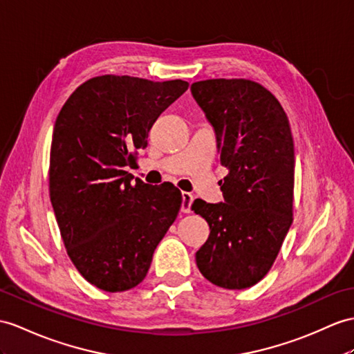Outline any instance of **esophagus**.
<instances>
[{
  "label": "esophagus",
  "mask_w": 354,
  "mask_h": 354,
  "mask_svg": "<svg viewBox=\"0 0 354 354\" xmlns=\"http://www.w3.org/2000/svg\"><path fill=\"white\" fill-rule=\"evenodd\" d=\"M194 203V195L189 192L182 194V212L183 213H191V205Z\"/></svg>",
  "instance_id": "34e87169"
}]
</instances>
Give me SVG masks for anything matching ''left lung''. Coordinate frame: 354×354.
Wrapping results in <instances>:
<instances>
[{
    "mask_svg": "<svg viewBox=\"0 0 354 354\" xmlns=\"http://www.w3.org/2000/svg\"><path fill=\"white\" fill-rule=\"evenodd\" d=\"M192 96L216 133L225 203L195 200L210 227L195 255L203 277L227 290L255 286L270 270L292 222L295 144L286 111L249 80H207Z\"/></svg>",
    "mask_w": 354,
    "mask_h": 354,
    "instance_id": "obj_1",
    "label": "left lung"
}]
</instances>
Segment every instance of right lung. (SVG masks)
Listing matches in <instances>:
<instances>
[{"label": "right lung", "instance_id": "add662e5", "mask_svg": "<svg viewBox=\"0 0 354 354\" xmlns=\"http://www.w3.org/2000/svg\"><path fill=\"white\" fill-rule=\"evenodd\" d=\"M182 80L153 82L103 75L80 85L55 120L49 195L67 254L82 277L108 292L136 287L176 221L182 194L124 169L147 147L158 117L187 90Z\"/></svg>", "mask_w": 354, "mask_h": 354}]
</instances>
